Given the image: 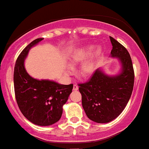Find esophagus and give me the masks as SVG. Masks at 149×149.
Returning <instances> with one entry per match:
<instances>
[{
	"label": "esophagus",
	"instance_id": "1",
	"mask_svg": "<svg viewBox=\"0 0 149 149\" xmlns=\"http://www.w3.org/2000/svg\"><path fill=\"white\" fill-rule=\"evenodd\" d=\"M79 90V86H78V85H76V84H74L73 86V91H78Z\"/></svg>",
	"mask_w": 149,
	"mask_h": 149
}]
</instances>
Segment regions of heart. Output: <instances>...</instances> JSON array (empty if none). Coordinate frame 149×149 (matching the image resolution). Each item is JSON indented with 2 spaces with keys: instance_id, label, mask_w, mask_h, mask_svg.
Segmentation results:
<instances>
[{
  "instance_id": "b5f03b06",
  "label": "heart",
  "mask_w": 149,
  "mask_h": 149,
  "mask_svg": "<svg viewBox=\"0 0 149 149\" xmlns=\"http://www.w3.org/2000/svg\"><path fill=\"white\" fill-rule=\"evenodd\" d=\"M94 50V47L92 46V45L86 47L83 49L80 50L79 52H77L75 55H74L71 63L73 64H75L79 63H82L83 61H85L86 59H87L92 55ZM102 47H97L94 52L93 58L91 60H90V61L86 62V63L82 64V67H81V70H80V74H81V75L82 77H88V76L91 75L92 74L94 73V70L96 69V61H95V58H98L100 55H102ZM67 71L70 72L71 70H70V69H68Z\"/></svg>"
}]
</instances>
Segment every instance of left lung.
I'll return each instance as SVG.
<instances>
[{
    "label": "left lung",
    "instance_id": "1",
    "mask_svg": "<svg viewBox=\"0 0 149 149\" xmlns=\"http://www.w3.org/2000/svg\"><path fill=\"white\" fill-rule=\"evenodd\" d=\"M112 57L122 64L119 75H106L100 70L92 74L87 82L79 83L82 107L89 119L97 123H107L121 113L129 102L134 85V70L129 52L113 37Z\"/></svg>",
    "mask_w": 149,
    "mask_h": 149
}]
</instances>
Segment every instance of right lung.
Instances as JSON below:
<instances>
[{
  "mask_svg": "<svg viewBox=\"0 0 149 149\" xmlns=\"http://www.w3.org/2000/svg\"><path fill=\"white\" fill-rule=\"evenodd\" d=\"M43 38L33 40L23 50L14 67V91L23 115L31 123L47 126L61 118L63 106L72 92L73 84L61 85L49 80L31 78L25 70L24 61L29 49Z\"/></svg>",
  "mask_w": 149,
  "mask_h": 149,
  "instance_id": "right-lung-1",
  "label": "right lung"
}]
</instances>
